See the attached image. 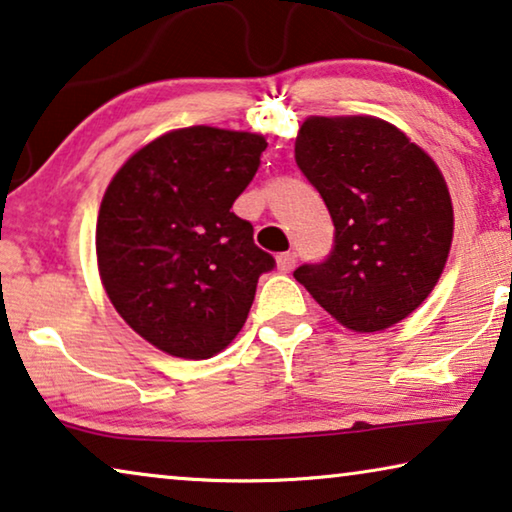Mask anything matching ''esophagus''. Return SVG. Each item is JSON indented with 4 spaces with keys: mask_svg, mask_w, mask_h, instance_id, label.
Here are the masks:
<instances>
[{
    "mask_svg": "<svg viewBox=\"0 0 512 512\" xmlns=\"http://www.w3.org/2000/svg\"><path fill=\"white\" fill-rule=\"evenodd\" d=\"M293 265H295V254H291V251H286V254L277 256V270L279 272H291Z\"/></svg>",
    "mask_w": 512,
    "mask_h": 512,
    "instance_id": "34e87169",
    "label": "esophagus"
}]
</instances>
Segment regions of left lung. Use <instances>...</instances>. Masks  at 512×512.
Listing matches in <instances>:
<instances>
[{"label": "left lung", "instance_id": "left-lung-1", "mask_svg": "<svg viewBox=\"0 0 512 512\" xmlns=\"http://www.w3.org/2000/svg\"><path fill=\"white\" fill-rule=\"evenodd\" d=\"M295 161L335 224V247L293 277L353 332L404 321L434 291L453 244L455 214L434 159L372 115H311Z\"/></svg>", "mask_w": 512, "mask_h": 512}]
</instances>
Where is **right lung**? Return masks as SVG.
Listing matches in <instances>:
<instances>
[{
  "instance_id": "add662e5",
  "label": "right lung",
  "mask_w": 512,
  "mask_h": 512,
  "mask_svg": "<svg viewBox=\"0 0 512 512\" xmlns=\"http://www.w3.org/2000/svg\"><path fill=\"white\" fill-rule=\"evenodd\" d=\"M265 136L198 124L150 140L106 187L96 263L108 300L145 342L207 360L238 337L274 258L231 207Z\"/></svg>"
}]
</instances>
